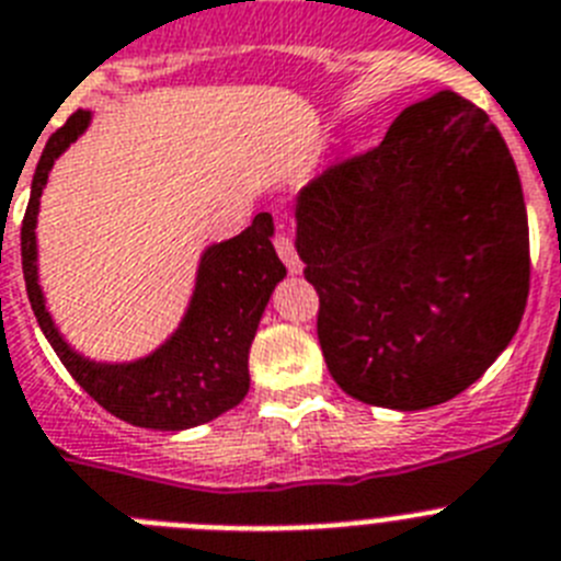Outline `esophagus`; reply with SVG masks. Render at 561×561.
<instances>
[{
	"label": "esophagus",
	"instance_id": "1",
	"mask_svg": "<svg viewBox=\"0 0 561 561\" xmlns=\"http://www.w3.org/2000/svg\"><path fill=\"white\" fill-rule=\"evenodd\" d=\"M274 245H276V253L282 256V262L287 265V271H290V274H299L301 262H299V253H296L294 248V240H290L287 233H276Z\"/></svg>",
	"mask_w": 561,
	"mask_h": 561
}]
</instances>
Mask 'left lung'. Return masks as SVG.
<instances>
[{
    "instance_id": "8db88e82",
    "label": "left lung",
    "mask_w": 561,
    "mask_h": 561,
    "mask_svg": "<svg viewBox=\"0 0 561 561\" xmlns=\"http://www.w3.org/2000/svg\"><path fill=\"white\" fill-rule=\"evenodd\" d=\"M319 344L355 401L428 409L508 347L530 287L528 214L489 115L443 90L299 194Z\"/></svg>"
}]
</instances>
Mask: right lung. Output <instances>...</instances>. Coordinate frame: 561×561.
Listing matches in <instances>:
<instances>
[{
    "label": "right lung",
    "instance_id": "obj_1",
    "mask_svg": "<svg viewBox=\"0 0 561 561\" xmlns=\"http://www.w3.org/2000/svg\"><path fill=\"white\" fill-rule=\"evenodd\" d=\"M90 112H72L50 135L33 174L31 203L22 220V267L27 299L67 373L110 415L144 428L180 432L214 421L248 396V350L260 328L271 290L287 274L271 245V214H256L251 226L203 253L188 313L178 333L158 353L135 364H92L72 353L45 310L36 282L38 197L53 160L84 133Z\"/></svg>",
    "mask_w": 561,
    "mask_h": 561
}]
</instances>
